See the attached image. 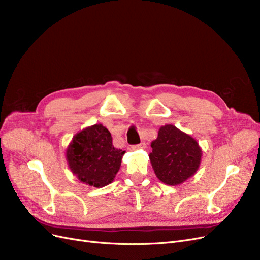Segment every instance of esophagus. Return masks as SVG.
Here are the masks:
<instances>
[{
  "label": "esophagus",
  "mask_w": 260,
  "mask_h": 260,
  "mask_svg": "<svg viewBox=\"0 0 260 260\" xmlns=\"http://www.w3.org/2000/svg\"><path fill=\"white\" fill-rule=\"evenodd\" d=\"M146 148H147L146 142H140L139 145L132 146V150H140V149H146Z\"/></svg>",
  "instance_id": "obj_1"
}]
</instances>
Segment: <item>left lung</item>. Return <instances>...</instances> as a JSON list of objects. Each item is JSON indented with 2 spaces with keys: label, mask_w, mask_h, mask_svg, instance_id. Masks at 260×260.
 <instances>
[{
  "label": "left lung",
  "mask_w": 260,
  "mask_h": 260,
  "mask_svg": "<svg viewBox=\"0 0 260 260\" xmlns=\"http://www.w3.org/2000/svg\"><path fill=\"white\" fill-rule=\"evenodd\" d=\"M150 159L156 177L168 185H178L199 167L201 149L197 141L174 125H165L151 143Z\"/></svg>",
  "instance_id": "left-lung-1"
}]
</instances>
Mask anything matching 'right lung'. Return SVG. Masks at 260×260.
Masks as SVG:
<instances>
[{"mask_svg":"<svg viewBox=\"0 0 260 260\" xmlns=\"http://www.w3.org/2000/svg\"><path fill=\"white\" fill-rule=\"evenodd\" d=\"M125 151L114 148L109 131L102 124L83 129L66 151L71 170L85 184L103 187L113 181Z\"/></svg>","mask_w":260,"mask_h":260,"instance_id":"obj_1","label":"right lung"}]
</instances>
